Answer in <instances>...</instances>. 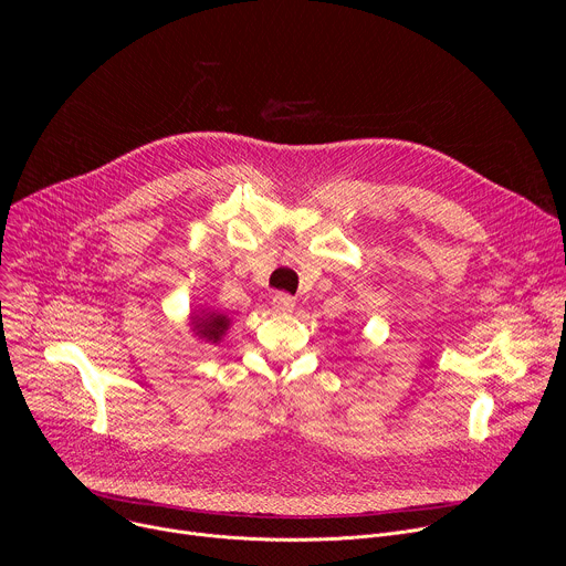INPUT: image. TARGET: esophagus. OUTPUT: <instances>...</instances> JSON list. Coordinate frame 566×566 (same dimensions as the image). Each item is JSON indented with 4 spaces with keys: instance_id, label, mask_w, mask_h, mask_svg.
Instances as JSON below:
<instances>
[{
    "instance_id": "34e87169",
    "label": "esophagus",
    "mask_w": 566,
    "mask_h": 566,
    "mask_svg": "<svg viewBox=\"0 0 566 566\" xmlns=\"http://www.w3.org/2000/svg\"><path fill=\"white\" fill-rule=\"evenodd\" d=\"M273 308H275V313H291L295 308V300L286 293H277L273 297Z\"/></svg>"
}]
</instances>
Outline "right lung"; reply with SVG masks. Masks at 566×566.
<instances>
[{
  "mask_svg": "<svg viewBox=\"0 0 566 566\" xmlns=\"http://www.w3.org/2000/svg\"><path fill=\"white\" fill-rule=\"evenodd\" d=\"M190 332L197 340L219 345L226 332L230 329V317L214 308H197L190 313Z\"/></svg>",
  "mask_w": 566,
  "mask_h": 566,
  "instance_id": "obj_1",
  "label": "right lung"
}]
</instances>
